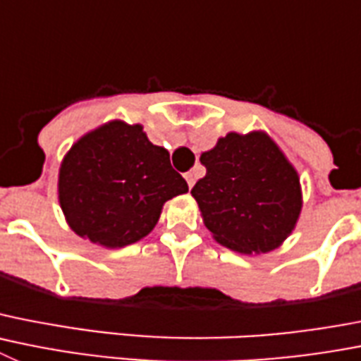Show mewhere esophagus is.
Masks as SVG:
<instances>
[{
	"label": "esophagus",
	"instance_id": "34e87169",
	"mask_svg": "<svg viewBox=\"0 0 361 361\" xmlns=\"http://www.w3.org/2000/svg\"><path fill=\"white\" fill-rule=\"evenodd\" d=\"M184 178H186L188 186H190V190H191V188H193V184H195V173H193V171H188V173L184 175Z\"/></svg>",
	"mask_w": 361,
	"mask_h": 361
}]
</instances>
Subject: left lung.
<instances>
[{
	"mask_svg": "<svg viewBox=\"0 0 361 361\" xmlns=\"http://www.w3.org/2000/svg\"><path fill=\"white\" fill-rule=\"evenodd\" d=\"M200 163L206 177L191 195L220 245L264 254L292 234L302 209L299 173L267 132H229Z\"/></svg>",
	"mask_w": 361,
	"mask_h": 361,
	"instance_id": "obj_1",
	"label": "left lung"
}]
</instances>
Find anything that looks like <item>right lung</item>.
<instances>
[{
	"label": "right lung",
	"mask_w": 361,
	"mask_h": 361,
	"mask_svg": "<svg viewBox=\"0 0 361 361\" xmlns=\"http://www.w3.org/2000/svg\"><path fill=\"white\" fill-rule=\"evenodd\" d=\"M57 186L68 226L105 249L143 240L164 202L188 191L166 148L150 143L143 125L121 120L100 125L69 148Z\"/></svg>",
	"instance_id": "add662e5"
}]
</instances>
